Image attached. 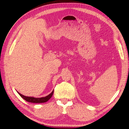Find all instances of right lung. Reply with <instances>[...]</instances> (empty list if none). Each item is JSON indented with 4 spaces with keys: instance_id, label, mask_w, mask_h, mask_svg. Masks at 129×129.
Instances as JSON below:
<instances>
[{
    "instance_id": "1",
    "label": "right lung",
    "mask_w": 129,
    "mask_h": 129,
    "mask_svg": "<svg viewBox=\"0 0 129 129\" xmlns=\"http://www.w3.org/2000/svg\"><path fill=\"white\" fill-rule=\"evenodd\" d=\"M53 91L50 94H49L48 96H46V97H43V98H33V97H27V96H25L22 95L20 93H19V94L22 97V98L26 100V101L29 102H31V103H45V102H46L47 101L50 99L52 98L53 94Z\"/></svg>"
}]
</instances>
